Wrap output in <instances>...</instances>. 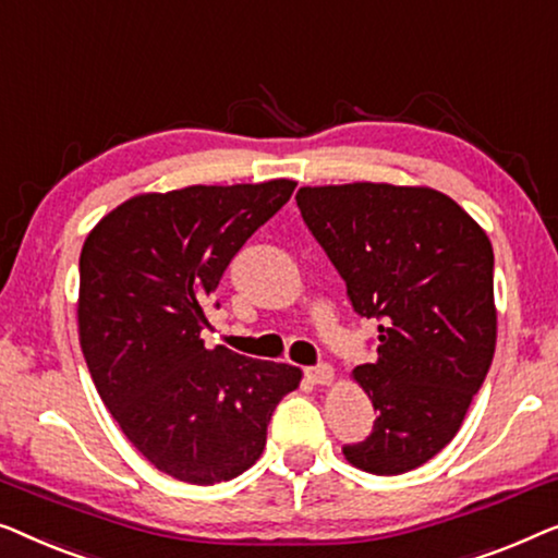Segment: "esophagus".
I'll return each instance as SVG.
<instances>
[{
    "label": "esophagus",
    "instance_id": "esophagus-1",
    "mask_svg": "<svg viewBox=\"0 0 558 558\" xmlns=\"http://www.w3.org/2000/svg\"><path fill=\"white\" fill-rule=\"evenodd\" d=\"M305 376H308L313 384H331L333 381V368L328 364H316V366L305 368Z\"/></svg>",
    "mask_w": 558,
    "mask_h": 558
}]
</instances>
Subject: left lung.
Returning a JSON list of instances; mask_svg holds the SVG:
<instances>
[{
	"label": "left lung",
	"instance_id": "left-lung-1",
	"mask_svg": "<svg viewBox=\"0 0 558 558\" xmlns=\"http://www.w3.org/2000/svg\"><path fill=\"white\" fill-rule=\"evenodd\" d=\"M295 202L351 308L379 328V359L354 368L379 417L343 454L374 475L425 465L458 435L496 351L488 234L427 186H303Z\"/></svg>",
	"mask_w": 558,
	"mask_h": 558
}]
</instances>
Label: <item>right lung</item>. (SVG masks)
<instances>
[{
    "label": "right lung",
    "mask_w": 558,
    "mask_h": 558,
    "mask_svg": "<svg viewBox=\"0 0 558 558\" xmlns=\"http://www.w3.org/2000/svg\"><path fill=\"white\" fill-rule=\"evenodd\" d=\"M293 190L272 179L138 194L85 240V364L123 435L177 481L215 485L255 465L272 412L301 381L298 366L199 339L227 265Z\"/></svg>",
    "instance_id": "add662e5"
}]
</instances>
